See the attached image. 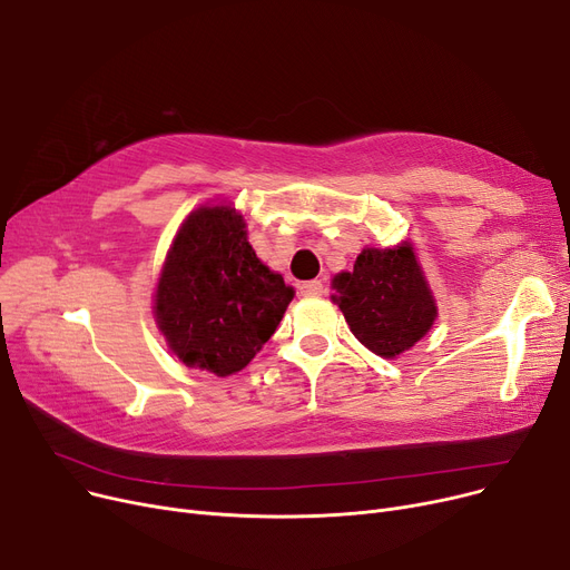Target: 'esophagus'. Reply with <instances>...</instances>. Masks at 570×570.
Returning a JSON list of instances; mask_svg holds the SVG:
<instances>
[{
    "label": "esophagus",
    "mask_w": 570,
    "mask_h": 570,
    "mask_svg": "<svg viewBox=\"0 0 570 570\" xmlns=\"http://www.w3.org/2000/svg\"><path fill=\"white\" fill-rule=\"evenodd\" d=\"M301 293L303 295H321L323 293V282L321 279L305 282V284H301Z\"/></svg>",
    "instance_id": "obj_1"
}]
</instances>
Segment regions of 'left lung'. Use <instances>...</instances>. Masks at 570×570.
<instances>
[{
	"label": "left lung",
	"mask_w": 570,
	"mask_h": 570,
	"mask_svg": "<svg viewBox=\"0 0 570 570\" xmlns=\"http://www.w3.org/2000/svg\"><path fill=\"white\" fill-rule=\"evenodd\" d=\"M335 303L351 333L381 357H395L425 337L436 307L411 245L363 249L353 273L335 277Z\"/></svg>",
	"instance_id": "left-lung-1"
}]
</instances>
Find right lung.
Segmentation results:
<instances>
[{
	"mask_svg": "<svg viewBox=\"0 0 570 570\" xmlns=\"http://www.w3.org/2000/svg\"><path fill=\"white\" fill-rule=\"evenodd\" d=\"M293 301L282 275L247 243L228 205L187 217L168 252L155 295L159 331L189 367L228 376L249 365Z\"/></svg>",
	"mask_w": 570,
	"mask_h": 570,
	"instance_id": "add662e5",
	"label": "right lung"
}]
</instances>
